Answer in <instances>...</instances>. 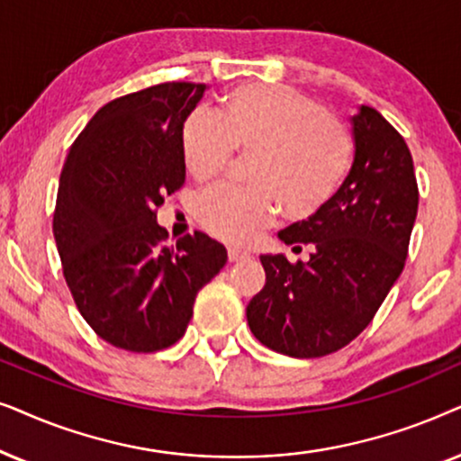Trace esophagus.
<instances>
[{
	"label": "esophagus",
	"mask_w": 461,
	"mask_h": 461,
	"mask_svg": "<svg viewBox=\"0 0 461 461\" xmlns=\"http://www.w3.org/2000/svg\"><path fill=\"white\" fill-rule=\"evenodd\" d=\"M227 257H230V261H242L249 257V250L238 249V247H227Z\"/></svg>",
	"instance_id": "1"
}]
</instances>
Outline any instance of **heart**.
Masks as SVG:
<instances>
[{
  "instance_id": "1",
  "label": "heart",
  "mask_w": 461,
  "mask_h": 461,
  "mask_svg": "<svg viewBox=\"0 0 461 461\" xmlns=\"http://www.w3.org/2000/svg\"><path fill=\"white\" fill-rule=\"evenodd\" d=\"M183 158L198 181L214 179L234 149L255 153L253 189L217 185L198 200L208 231L247 242L278 208L293 219L316 214L337 194L352 164L346 128L321 103L286 86L249 84L230 92L217 113L194 112L183 124Z\"/></svg>"
}]
</instances>
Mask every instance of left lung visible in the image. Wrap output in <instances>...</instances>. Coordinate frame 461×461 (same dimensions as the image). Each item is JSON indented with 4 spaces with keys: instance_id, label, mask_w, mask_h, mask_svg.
I'll use <instances>...</instances> for the list:
<instances>
[{
    "instance_id": "1",
    "label": "left lung",
    "mask_w": 461,
    "mask_h": 461,
    "mask_svg": "<svg viewBox=\"0 0 461 461\" xmlns=\"http://www.w3.org/2000/svg\"><path fill=\"white\" fill-rule=\"evenodd\" d=\"M352 132L354 164L343 185L308 221L278 234L285 244H312L310 261L261 255L266 286L247 305L257 339L293 358L333 354L363 333L409 253L420 202L409 147L366 105Z\"/></svg>"
}]
</instances>
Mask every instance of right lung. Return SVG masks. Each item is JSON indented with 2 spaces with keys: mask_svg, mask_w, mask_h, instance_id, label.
<instances>
[{
  "mask_svg": "<svg viewBox=\"0 0 461 461\" xmlns=\"http://www.w3.org/2000/svg\"><path fill=\"white\" fill-rule=\"evenodd\" d=\"M206 84L167 82L113 98L73 140L52 231L67 286L92 330L128 352H158L185 333L195 294L227 250L194 231L167 242L164 195L185 183L183 124Z\"/></svg>",
  "mask_w": 461,
  "mask_h": 461,
  "instance_id": "obj_1",
  "label": "right lung"
}]
</instances>
